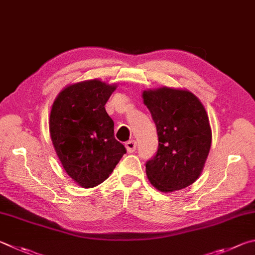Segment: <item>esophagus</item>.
Returning <instances> with one entry per match:
<instances>
[{
    "mask_svg": "<svg viewBox=\"0 0 255 255\" xmlns=\"http://www.w3.org/2000/svg\"><path fill=\"white\" fill-rule=\"evenodd\" d=\"M125 146H126V149H127L128 152H133L137 148V141L136 140H129L126 143H125Z\"/></svg>",
    "mask_w": 255,
    "mask_h": 255,
    "instance_id": "34e87169",
    "label": "esophagus"
}]
</instances>
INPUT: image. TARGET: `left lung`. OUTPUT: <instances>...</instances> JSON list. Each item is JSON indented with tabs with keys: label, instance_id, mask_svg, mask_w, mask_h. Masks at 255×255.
I'll list each match as a JSON object with an SVG mask.
<instances>
[{
	"label": "left lung",
	"instance_id": "obj_1",
	"mask_svg": "<svg viewBox=\"0 0 255 255\" xmlns=\"http://www.w3.org/2000/svg\"><path fill=\"white\" fill-rule=\"evenodd\" d=\"M158 135V149L146 164L150 184L160 192L192 185L204 168L212 129L204 106L186 89L160 87L142 91Z\"/></svg>",
	"mask_w": 255,
	"mask_h": 255
}]
</instances>
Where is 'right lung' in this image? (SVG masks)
<instances>
[{"label": "right lung", "instance_id": "right-lung-1", "mask_svg": "<svg viewBox=\"0 0 255 255\" xmlns=\"http://www.w3.org/2000/svg\"><path fill=\"white\" fill-rule=\"evenodd\" d=\"M117 85L99 79L68 85L55 97L49 130L63 169L83 188L109 177L126 148L114 136V122L105 109Z\"/></svg>", "mask_w": 255, "mask_h": 255}]
</instances>
